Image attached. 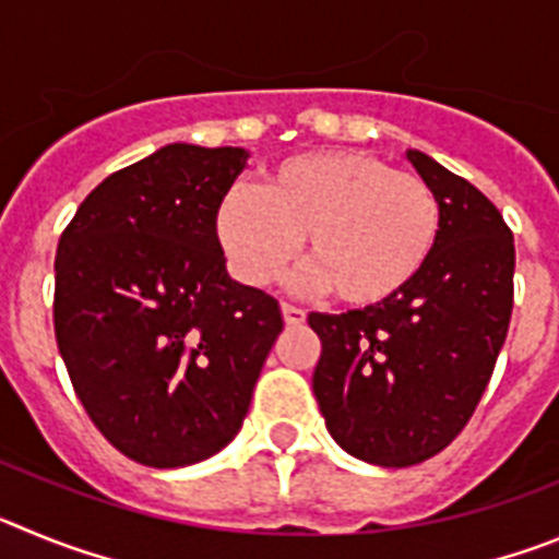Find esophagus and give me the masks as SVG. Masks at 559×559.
Segmentation results:
<instances>
[{
	"label": "esophagus",
	"mask_w": 559,
	"mask_h": 559,
	"mask_svg": "<svg viewBox=\"0 0 559 559\" xmlns=\"http://www.w3.org/2000/svg\"><path fill=\"white\" fill-rule=\"evenodd\" d=\"M283 319L288 328H299V324H305V319H308V316H305V310L294 308V305H283Z\"/></svg>",
	"instance_id": "34e87169"
}]
</instances>
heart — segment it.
I'll use <instances>...</instances> for the list:
<instances>
[{
  "mask_svg": "<svg viewBox=\"0 0 559 559\" xmlns=\"http://www.w3.org/2000/svg\"><path fill=\"white\" fill-rule=\"evenodd\" d=\"M439 201L419 176L364 151H316L280 162L260 190H231L215 235L237 280L269 285L302 249L310 280L353 308L389 302L426 269Z\"/></svg>",
  "mask_w": 559,
  "mask_h": 559,
  "instance_id": "heart-1",
  "label": "heart"
}]
</instances>
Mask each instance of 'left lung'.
<instances>
[{
    "instance_id": "left-lung-1",
    "label": "left lung",
    "mask_w": 559,
    "mask_h": 559,
    "mask_svg": "<svg viewBox=\"0 0 559 559\" xmlns=\"http://www.w3.org/2000/svg\"><path fill=\"white\" fill-rule=\"evenodd\" d=\"M439 201L426 269L394 299L310 313L322 341L313 394L330 437L378 467H412L459 437L490 383L512 316L515 240L492 201L406 151Z\"/></svg>"
}]
</instances>
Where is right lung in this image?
<instances>
[{
    "mask_svg": "<svg viewBox=\"0 0 559 559\" xmlns=\"http://www.w3.org/2000/svg\"><path fill=\"white\" fill-rule=\"evenodd\" d=\"M243 147L173 142L88 192L56 254V338L120 453L187 467L229 445L283 333L276 299L226 271L215 212Z\"/></svg>",
    "mask_w": 559,
    "mask_h": 559,
    "instance_id": "add662e5",
    "label": "right lung"
}]
</instances>
